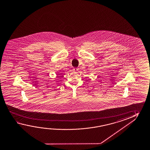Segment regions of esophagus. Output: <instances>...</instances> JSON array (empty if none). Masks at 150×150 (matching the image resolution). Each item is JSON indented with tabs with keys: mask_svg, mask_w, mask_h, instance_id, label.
<instances>
[{
	"mask_svg": "<svg viewBox=\"0 0 150 150\" xmlns=\"http://www.w3.org/2000/svg\"><path fill=\"white\" fill-rule=\"evenodd\" d=\"M73 71H77V69H73Z\"/></svg>",
	"mask_w": 150,
	"mask_h": 150,
	"instance_id": "1",
	"label": "esophagus"
}]
</instances>
